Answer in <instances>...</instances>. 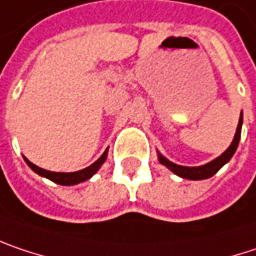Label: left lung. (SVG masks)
<instances>
[{"instance_id": "left-lung-1", "label": "left lung", "mask_w": 256, "mask_h": 256, "mask_svg": "<svg viewBox=\"0 0 256 256\" xmlns=\"http://www.w3.org/2000/svg\"><path fill=\"white\" fill-rule=\"evenodd\" d=\"M242 122H244V116L240 114V118H239V124H238V128H236V134L234 138L232 141V144L228 146V148L223 153L222 156H218L217 158L211 160L210 163H206L202 166H196V168H188V166H180V164H176L172 163L170 160H168L164 156L158 154V162L166 166L168 169H170L174 174L184 178V179H191V180H201V179H208L212 174H216L228 160L232 158V156L234 154L238 146H239V140H240V132H242Z\"/></svg>"}]
</instances>
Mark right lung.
<instances>
[{
	"label": "right lung",
	"instance_id": "right-lung-1",
	"mask_svg": "<svg viewBox=\"0 0 256 256\" xmlns=\"http://www.w3.org/2000/svg\"><path fill=\"white\" fill-rule=\"evenodd\" d=\"M106 157H108V150H104V153H103V154H102L100 157L93 163V164H90L88 168L82 169V170H78V172H70V174H65V172H50V170H45V169H42V168H39V166L33 164L32 162H28L26 157H24V162L28 163V168H30L33 172H36L38 174L44 176V178L49 179V180H52V182H55V184H58V185H66V186H68V185H77V184H80V182H84V180L90 179L93 174L99 170V168H100L102 164L104 163Z\"/></svg>",
	"mask_w": 256,
	"mask_h": 256
}]
</instances>
